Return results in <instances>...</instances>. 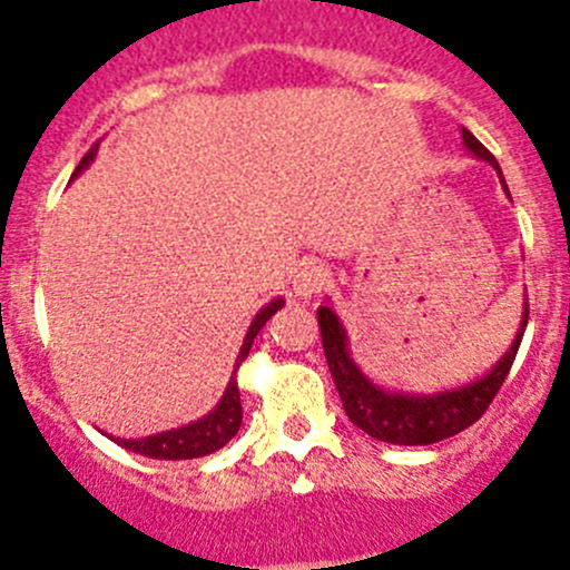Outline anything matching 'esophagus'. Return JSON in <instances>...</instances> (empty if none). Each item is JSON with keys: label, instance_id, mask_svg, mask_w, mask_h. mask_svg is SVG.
<instances>
[{"label": "esophagus", "instance_id": "34e87169", "mask_svg": "<svg viewBox=\"0 0 570 570\" xmlns=\"http://www.w3.org/2000/svg\"><path fill=\"white\" fill-rule=\"evenodd\" d=\"M327 284V273L317 264H312V267H303L301 273L295 275V281H292V292H295L297 301H312V297H317L322 292V286Z\"/></svg>", "mask_w": 570, "mask_h": 570}]
</instances>
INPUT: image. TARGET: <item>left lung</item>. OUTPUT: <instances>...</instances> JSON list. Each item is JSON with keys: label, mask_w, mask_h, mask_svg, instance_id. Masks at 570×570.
Instances as JSON below:
<instances>
[{"label": "left lung", "mask_w": 570, "mask_h": 570, "mask_svg": "<svg viewBox=\"0 0 570 570\" xmlns=\"http://www.w3.org/2000/svg\"><path fill=\"white\" fill-rule=\"evenodd\" d=\"M461 135L465 151L480 159V163L491 165L497 170L499 181H502L504 193H508V184H504L497 157L465 126L461 129ZM317 317L327 370H331V377L336 383V392L342 396L344 413L350 416V422L364 430L366 435H372V439L386 441V444L424 446L450 439V435H458L485 413V407L491 405V400L502 389L510 366H513L515 353H519V344L527 331L530 306L524 303V314H521L513 342H510L502 358L485 375L471 383H463V386L441 389V392H400V389H386L381 383H375L361 370L353 353H350L347 327L338 320V314L333 312L331 303L317 308Z\"/></svg>", "instance_id": "left-lung-1"}]
</instances>
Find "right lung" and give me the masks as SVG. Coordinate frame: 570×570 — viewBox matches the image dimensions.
<instances>
[{"instance_id":"right-lung-1","label":"right lung","mask_w":570,"mask_h":570,"mask_svg":"<svg viewBox=\"0 0 570 570\" xmlns=\"http://www.w3.org/2000/svg\"><path fill=\"white\" fill-rule=\"evenodd\" d=\"M96 154H99V146H94L88 154H85V159L79 163V168L73 170L71 178H77L82 170H88L90 163L96 159ZM281 306H284V297H275V301H269L267 306L258 308L256 317L250 322L248 333H245L243 338V347H239L237 364H234L232 377H228L226 392H223L220 402H217L206 416L195 419V422L189 424H181V428L146 435V439H115V435L105 433L107 439L115 441L118 446H124V450L135 452V455L154 458V461H193V458H204V455H212V452L223 450V446L237 435L239 424H243V402H239L237 366L243 364L245 355L250 353L253 338L258 336L264 322L273 317Z\"/></svg>"}]
</instances>
